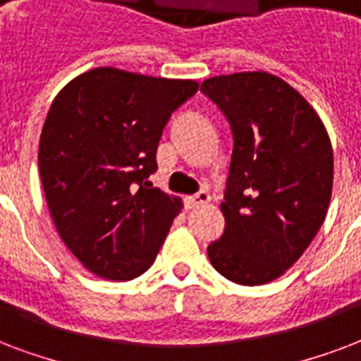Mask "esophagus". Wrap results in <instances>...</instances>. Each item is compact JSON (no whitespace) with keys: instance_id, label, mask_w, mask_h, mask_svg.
Returning <instances> with one entry per match:
<instances>
[{"instance_id":"34e87169","label":"esophagus","mask_w":361,"mask_h":361,"mask_svg":"<svg viewBox=\"0 0 361 361\" xmlns=\"http://www.w3.org/2000/svg\"><path fill=\"white\" fill-rule=\"evenodd\" d=\"M209 200H211L209 192H207V190H200L197 194L186 197V205H188L190 209H200V207H203L205 203H209Z\"/></svg>"}]
</instances>
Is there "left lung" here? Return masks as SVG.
<instances>
[{
    "label": "left lung",
    "instance_id": "1",
    "mask_svg": "<svg viewBox=\"0 0 361 361\" xmlns=\"http://www.w3.org/2000/svg\"><path fill=\"white\" fill-rule=\"evenodd\" d=\"M201 92L233 133L226 228L207 247L228 281H275L305 252L328 212L334 152L322 120L284 80L265 71L207 79Z\"/></svg>",
    "mask_w": 361,
    "mask_h": 361
}]
</instances>
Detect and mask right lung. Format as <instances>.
<instances>
[{
	"mask_svg": "<svg viewBox=\"0 0 361 361\" xmlns=\"http://www.w3.org/2000/svg\"><path fill=\"white\" fill-rule=\"evenodd\" d=\"M195 80L97 67L56 96L39 175L56 230L94 275L131 281L154 264L180 201L149 183L164 128Z\"/></svg>",
	"mask_w": 361,
	"mask_h": 361,
	"instance_id": "add662e5",
	"label": "right lung"
}]
</instances>
